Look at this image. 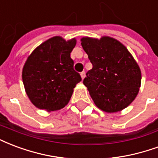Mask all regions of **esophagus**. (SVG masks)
Here are the masks:
<instances>
[{"mask_svg":"<svg viewBox=\"0 0 158 158\" xmlns=\"http://www.w3.org/2000/svg\"><path fill=\"white\" fill-rule=\"evenodd\" d=\"M80 75H81V78H82V79H85V71L81 72V73H80Z\"/></svg>","mask_w":158,"mask_h":158,"instance_id":"obj_1","label":"esophagus"}]
</instances>
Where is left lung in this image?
I'll list each match as a JSON object with an SVG mask.
<instances>
[{"mask_svg": "<svg viewBox=\"0 0 158 158\" xmlns=\"http://www.w3.org/2000/svg\"><path fill=\"white\" fill-rule=\"evenodd\" d=\"M81 45L93 65L84 79L91 98L104 111H120L137 95L141 74L122 43L112 37H83Z\"/></svg>", "mask_w": 158, "mask_h": 158, "instance_id": "8db88e82", "label": "left lung"}]
</instances>
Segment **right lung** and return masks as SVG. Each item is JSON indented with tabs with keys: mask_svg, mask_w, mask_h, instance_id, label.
<instances>
[{
	"mask_svg": "<svg viewBox=\"0 0 158 158\" xmlns=\"http://www.w3.org/2000/svg\"><path fill=\"white\" fill-rule=\"evenodd\" d=\"M76 40L53 37L42 43L27 58L23 69L26 92L36 107L48 111L64 108L81 76L73 69L70 52Z\"/></svg>",
	"mask_w": 158,
	"mask_h": 158,
	"instance_id": "obj_1",
	"label": "right lung"
}]
</instances>
